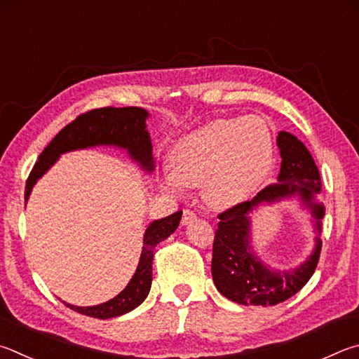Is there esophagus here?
<instances>
[{
    "label": "esophagus",
    "instance_id": "34e87169",
    "mask_svg": "<svg viewBox=\"0 0 359 359\" xmlns=\"http://www.w3.org/2000/svg\"><path fill=\"white\" fill-rule=\"evenodd\" d=\"M196 219H197L196 212L191 211V210H184L183 211V219H181V224L187 225V224H191L192 221H196Z\"/></svg>",
    "mask_w": 359,
    "mask_h": 359
}]
</instances>
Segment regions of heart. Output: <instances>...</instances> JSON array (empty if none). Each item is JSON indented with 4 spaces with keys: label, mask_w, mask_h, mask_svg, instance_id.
<instances>
[{
    "label": "heart",
    "mask_w": 359,
    "mask_h": 359,
    "mask_svg": "<svg viewBox=\"0 0 359 359\" xmlns=\"http://www.w3.org/2000/svg\"><path fill=\"white\" fill-rule=\"evenodd\" d=\"M273 157V134L262 118L216 119L175 144L172 172L163 173L162 184L176 191L203 183L210 203L231 206L260 184Z\"/></svg>",
    "instance_id": "1"
}]
</instances>
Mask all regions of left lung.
I'll return each mask as SVG.
<instances>
[{
	"mask_svg": "<svg viewBox=\"0 0 359 359\" xmlns=\"http://www.w3.org/2000/svg\"><path fill=\"white\" fill-rule=\"evenodd\" d=\"M279 183L266 186L250 202H243L219 215L212 243L211 273L219 292L230 301L244 306H276L284 303L303 288L312 278L320 259L322 241L316 238V249L304 263L293 269H274L265 265L250 244V212L263 203H276L298 197L311 211L313 227L322 231L325 206L316 202L322 191L318 168L309 149L297 137L280 130Z\"/></svg>",
	"mask_w": 359,
	"mask_h": 359,
	"instance_id": "left-lung-1",
	"label": "left lung"
}]
</instances>
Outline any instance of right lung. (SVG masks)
<instances>
[{"instance_id": "add662e5", "label": "right lung", "mask_w": 359, "mask_h": 359, "mask_svg": "<svg viewBox=\"0 0 359 359\" xmlns=\"http://www.w3.org/2000/svg\"><path fill=\"white\" fill-rule=\"evenodd\" d=\"M149 113L140 107H104L81 113L66 128H62L55 135L47 148L42 151L39 159L27 180L25 187V200H28L33 186L47 170L58 161V157L69 151L83 149L99 144H109L128 149L130 159L138 162L143 170L151 173L154 170L153 144H151L149 132L147 130V119ZM183 211H176L148 225L143 235V249L135 274L132 276L129 284L115 298L97 306H72L65 303L72 311L83 313L94 318H113L123 313L134 311L148 297L151 280H153V257L154 248L178 229Z\"/></svg>"}]
</instances>
